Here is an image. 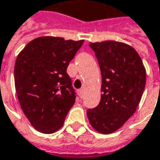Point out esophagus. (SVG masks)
<instances>
[{"instance_id": "obj_1", "label": "esophagus", "mask_w": 160, "mask_h": 160, "mask_svg": "<svg viewBox=\"0 0 160 160\" xmlns=\"http://www.w3.org/2000/svg\"><path fill=\"white\" fill-rule=\"evenodd\" d=\"M83 92H84L83 89H80L78 90V95L80 96V99H82V97H83Z\"/></svg>"}]
</instances>
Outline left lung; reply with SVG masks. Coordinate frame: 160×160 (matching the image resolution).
<instances>
[{
  "label": "left lung",
  "mask_w": 160,
  "mask_h": 160,
  "mask_svg": "<svg viewBox=\"0 0 160 160\" xmlns=\"http://www.w3.org/2000/svg\"><path fill=\"white\" fill-rule=\"evenodd\" d=\"M102 77L99 105L87 110L90 125L98 132L116 131L136 111L146 85V71L138 52L114 41L90 42Z\"/></svg>",
  "instance_id": "left-lung-1"
}]
</instances>
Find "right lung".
Wrapping results in <instances>:
<instances>
[{
  "instance_id": "right-lung-1",
  "label": "right lung",
  "mask_w": 160,
  "mask_h": 160,
  "mask_svg": "<svg viewBox=\"0 0 160 160\" xmlns=\"http://www.w3.org/2000/svg\"><path fill=\"white\" fill-rule=\"evenodd\" d=\"M84 41L45 36L34 39L18 55L15 89L21 107L35 129L53 133L64 123L76 93L67 73Z\"/></svg>"
}]
</instances>
